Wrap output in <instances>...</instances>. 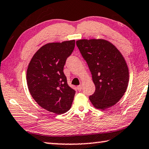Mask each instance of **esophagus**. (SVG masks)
<instances>
[{"instance_id": "esophagus-1", "label": "esophagus", "mask_w": 149, "mask_h": 149, "mask_svg": "<svg viewBox=\"0 0 149 149\" xmlns=\"http://www.w3.org/2000/svg\"><path fill=\"white\" fill-rule=\"evenodd\" d=\"M82 85H79V86H77V90L79 91V92H80V91L82 90Z\"/></svg>"}]
</instances>
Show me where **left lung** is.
Masks as SVG:
<instances>
[{"mask_svg": "<svg viewBox=\"0 0 149 149\" xmlns=\"http://www.w3.org/2000/svg\"><path fill=\"white\" fill-rule=\"evenodd\" d=\"M77 45L92 74L95 91L90 96L95 108L101 110L118 103L127 90L129 70L116 46L104 39H81Z\"/></svg>", "mask_w": 149, "mask_h": 149, "instance_id": "8db88e82", "label": "left lung"}]
</instances>
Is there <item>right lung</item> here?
Segmentation results:
<instances>
[{"label":"right lung","instance_id":"obj_1","mask_svg":"<svg viewBox=\"0 0 149 149\" xmlns=\"http://www.w3.org/2000/svg\"><path fill=\"white\" fill-rule=\"evenodd\" d=\"M74 46V40L46 44L28 65L29 91L38 105L51 113L63 114L71 107L75 91L67 84L63 67Z\"/></svg>","mask_w":149,"mask_h":149}]
</instances>
